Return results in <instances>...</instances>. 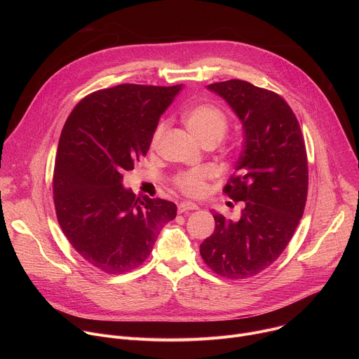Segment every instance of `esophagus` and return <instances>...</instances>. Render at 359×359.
I'll return each mask as SVG.
<instances>
[{"mask_svg":"<svg viewBox=\"0 0 359 359\" xmlns=\"http://www.w3.org/2000/svg\"><path fill=\"white\" fill-rule=\"evenodd\" d=\"M197 209H198L197 204H194L191 201H183V203H180L179 206H177V212L179 213H186L189 210H197Z\"/></svg>","mask_w":359,"mask_h":359,"instance_id":"34e87169","label":"esophagus"}]
</instances>
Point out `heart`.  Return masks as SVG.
<instances>
[{
	"mask_svg": "<svg viewBox=\"0 0 359 359\" xmlns=\"http://www.w3.org/2000/svg\"><path fill=\"white\" fill-rule=\"evenodd\" d=\"M183 121L191 133V136L198 142H216L219 143L229 129L227 115L215 105H197L183 112ZM165 132V123H159L155 133L151 136V146L155 147ZM208 170H187L176 176L175 186L190 197H201L208 191Z\"/></svg>",
	"mask_w": 359,
	"mask_h": 359,
	"instance_id": "1",
	"label": "heart"
}]
</instances>
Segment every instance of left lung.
Listing matches in <instances>:
<instances>
[{
	"label": "left lung",
	"instance_id": "obj_1",
	"mask_svg": "<svg viewBox=\"0 0 359 359\" xmlns=\"http://www.w3.org/2000/svg\"><path fill=\"white\" fill-rule=\"evenodd\" d=\"M243 125L244 144L223 191L243 201L240 220L215 213L216 229L200 255L216 274L243 280L270 267L288 245L304 213L309 163L299 123L276 92L230 79L208 86Z\"/></svg>",
	"mask_w": 359,
	"mask_h": 359
}]
</instances>
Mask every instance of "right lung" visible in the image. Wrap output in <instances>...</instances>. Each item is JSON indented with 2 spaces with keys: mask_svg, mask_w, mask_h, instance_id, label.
<instances>
[{
  "mask_svg": "<svg viewBox=\"0 0 359 359\" xmlns=\"http://www.w3.org/2000/svg\"><path fill=\"white\" fill-rule=\"evenodd\" d=\"M183 86L122 83L85 96L61 132L54 203L58 223L81 257L108 274L139 267L176 204L137 197L123 172L144 156L161 116Z\"/></svg>",
  "mask_w": 359,
  "mask_h": 359,
  "instance_id": "obj_1",
  "label": "right lung"
}]
</instances>
